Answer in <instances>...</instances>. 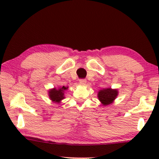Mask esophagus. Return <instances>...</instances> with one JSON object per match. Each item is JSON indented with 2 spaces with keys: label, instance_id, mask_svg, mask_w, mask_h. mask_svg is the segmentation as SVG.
Masks as SVG:
<instances>
[{
  "label": "esophagus",
  "instance_id": "1",
  "mask_svg": "<svg viewBox=\"0 0 159 159\" xmlns=\"http://www.w3.org/2000/svg\"><path fill=\"white\" fill-rule=\"evenodd\" d=\"M86 82H87L86 80L82 79V80H80V84H82V85H83V84H85Z\"/></svg>",
  "mask_w": 159,
  "mask_h": 159
}]
</instances>
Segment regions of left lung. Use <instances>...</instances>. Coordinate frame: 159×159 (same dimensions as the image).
Returning a JSON list of instances; mask_svg holds the SVG:
<instances>
[{
    "mask_svg": "<svg viewBox=\"0 0 159 159\" xmlns=\"http://www.w3.org/2000/svg\"><path fill=\"white\" fill-rule=\"evenodd\" d=\"M118 90L116 89H111V88H104L99 90L98 98L103 106H107L114 102L118 95Z\"/></svg>",
    "mask_w": 159,
    "mask_h": 159,
    "instance_id": "8db88e82",
    "label": "left lung"
}]
</instances>
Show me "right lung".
I'll return each instance as SVG.
<instances>
[{"label": "right lung", "instance_id": "add662e5", "mask_svg": "<svg viewBox=\"0 0 159 159\" xmlns=\"http://www.w3.org/2000/svg\"><path fill=\"white\" fill-rule=\"evenodd\" d=\"M68 87L63 86L61 88L56 89L54 88L53 89H51L48 91V95L50 99L55 103H60L61 101L64 98V91L67 90Z\"/></svg>", "mask_w": 159, "mask_h": 159}]
</instances>
